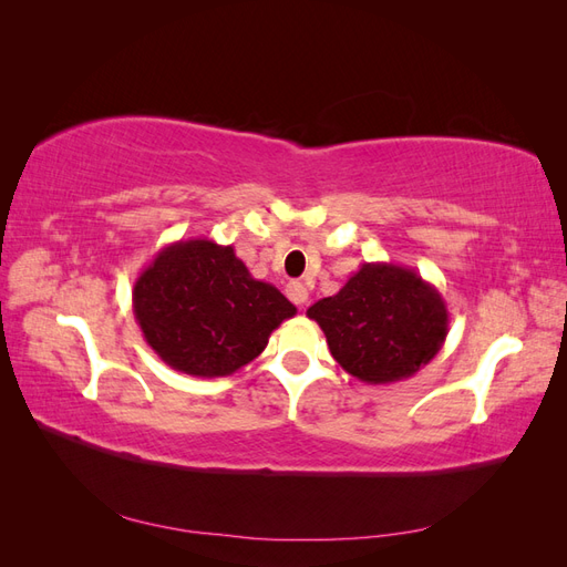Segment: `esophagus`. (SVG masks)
I'll use <instances>...</instances> for the list:
<instances>
[{
    "label": "esophagus",
    "mask_w": 567,
    "mask_h": 567,
    "mask_svg": "<svg viewBox=\"0 0 567 567\" xmlns=\"http://www.w3.org/2000/svg\"><path fill=\"white\" fill-rule=\"evenodd\" d=\"M286 296L293 300L298 307H302L307 302V298H310V293H307V286L300 284V281H290L286 286Z\"/></svg>",
    "instance_id": "esophagus-1"
}]
</instances>
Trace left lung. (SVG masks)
Masks as SVG:
<instances>
[{
    "mask_svg": "<svg viewBox=\"0 0 567 567\" xmlns=\"http://www.w3.org/2000/svg\"><path fill=\"white\" fill-rule=\"evenodd\" d=\"M307 317L321 326L336 362L371 385L414 375L450 333L440 290L414 269L392 262H364Z\"/></svg>",
    "mask_w": 567,
    "mask_h": 567,
    "instance_id": "obj_1",
    "label": "left lung"
}]
</instances>
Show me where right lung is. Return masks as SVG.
Returning a JSON list of instances; mask_svg holds the SVG:
<instances>
[{"label":"right lung","instance_id":"add662e5","mask_svg":"<svg viewBox=\"0 0 567 567\" xmlns=\"http://www.w3.org/2000/svg\"><path fill=\"white\" fill-rule=\"evenodd\" d=\"M132 310L151 350L200 379L250 364L298 312L277 286L252 279L231 246L210 238L161 248L134 281Z\"/></svg>","mask_w":567,"mask_h":567}]
</instances>
